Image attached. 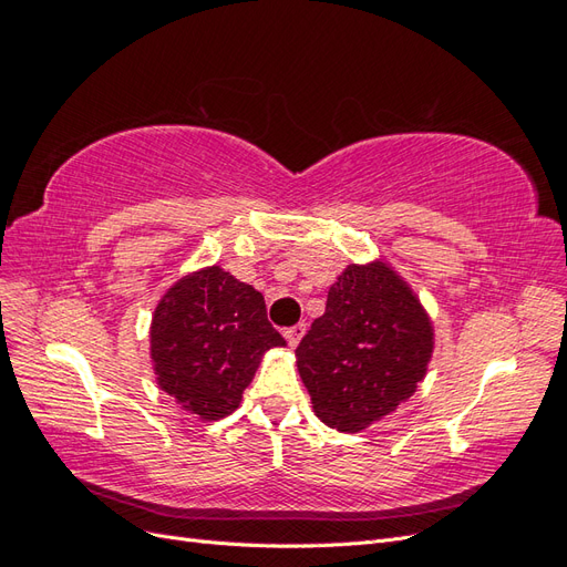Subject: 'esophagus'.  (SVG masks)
Returning a JSON list of instances; mask_svg holds the SVG:
<instances>
[{
	"instance_id": "34e87169",
	"label": "esophagus",
	"mask_w": 567,
	"mask_h": 567,
	"mask_svg": "<svg viewBox=\"0 0 567 567\" xmlns=\"http://www.w3.org/2000/svg\"><path fill=\"white\" fill-rule=\"evenodd\" d=\"M305 329H307L305 323H298V326H290V329L284 331V338L288 340L290 348H298V342H300L302 336H305Z\"/></svg>"
}]
</instances>
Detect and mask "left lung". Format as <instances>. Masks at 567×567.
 <instances>
[{
  "label": "left lung",
  "mask_w": 567,
  "mask_h": 567,
  "mask_svg": "<svg viewBox=\"0 0 567 567\" xmlns=\"http://www.w3.org/2000/svg\"><path fill=\"white\" fill-rule=\"evenodd\" d=\"M433 350L431 315L400 271L375 257L338 274L296 364L321 423L362 433L416 392Z\"/></svg>",
  "instance_id": "8db88e82"
}]
</instances>
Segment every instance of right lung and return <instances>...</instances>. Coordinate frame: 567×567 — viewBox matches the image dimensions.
<instances>
[{
  "label": "right lung",
  "instance_id": "right-lung-1",
  "mask_svg": "<svg viewBox=\"0 0 567 567\" xmlns=\"http://www.w3.org/2000/svg\"><path fill=\"white\" fill-rule=\"evenodd\" d=\"M151 362L156 383L200 421L238 409L265 352L286 348L267 321L260 290L219 265L184 274L151 317Z\"/></svg>",
  "mask_w": 567,
  "mask_h": 567
}]
</instances>
